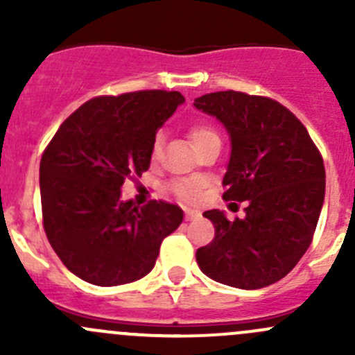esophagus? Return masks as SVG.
I'll return each mask as SVG.
<instances>
[{
	"mask_svg": "<svg viewBox=\"0 0 355 355\" xmlns=\"http://www.w3.org/2000/svg\"><path fill=\"white\" fill-rule=\"evenodd\" d=\"M199 216H200V214L198 213V211H194V209H187V211H185V220H187V221L198 220Z\"/></svg>",
	"mask_w": 355,
	"mask_h": 355,
	"instance_id": "1",
	"label": "esophagus"
}]
</instances>
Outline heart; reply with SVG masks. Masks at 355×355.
Listing matches in <instances>:
<instances>
[{"label": "heart", "instance_id": "1", "mask_svg": "<svg viewBox=\"0 0 355 355\" xmlns=\"http://www.w3.org/2000/svg\"><path fill=\"white\" fill-rule=\"evenodd\" d=\"M214 135L216 134H214V130L209 127V125L196 123L189 128V139H191L194 149H198L199 146H202L207 139L214 137ZM159 149H161V139L157 137L155 144H153V155L155 156L159 155ZM171 191L175 192V196H177L178 199L185 200V202H194V200L199 198L200 185L194 180H178L171 185Z\"/></svg>", "mask_w": 355, "mask_h": 355}]
</instances>
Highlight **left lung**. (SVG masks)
Here are the masks:
<instances>
[{
  "label": "left lung",
  "instance_id": "8db88e82",
  "mask_svg": "<svg viewBox=\"0 0 355 355\" xmlns=\"http://www.w3.org/2000/svg\"><path fill=\"white\" fill-rule=\"evenodd\" d=\"M194 106L216 118L230 137L225 200H247L245 216L230 221L204 213L214 239L196 252L206 277L256 290L282 280L313 241L324 200V164L299 118L263 96L221 91Z\"/></svg>",
  "mask_w": 355,
  "mask_h": 355
}]
</instances>
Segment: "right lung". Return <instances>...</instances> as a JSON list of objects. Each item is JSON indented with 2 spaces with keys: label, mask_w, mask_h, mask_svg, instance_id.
Here are the masks:
<instances>
[{
  "label": "right lung",
  "mask_w": 355,
  "mask_h": 355,
  "mask_svg": "<svg viewBox=\"0 0 355 355\" xmlns=\"http://www.w3.org/2000/svg\"><path fill=\"white\" fill-rule=\"evenodd\" d=\"M185 98L177 91L101 96L70 114L41 157L44 232L68 270L99 287L130 284L155 268L159 245L184 220L164 200H121L130 175L148 171L157 128Z\"/></svg>",
  "instance_id": "1"
}]
</instances>
